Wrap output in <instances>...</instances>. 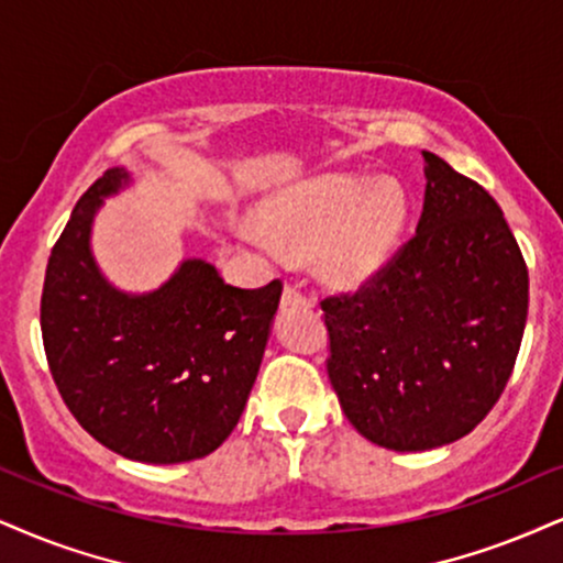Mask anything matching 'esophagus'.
<instances>
[{
  "instance_id": "34e87169",
  "label": "esophagus",
  "mask_w": 563,
  "mask_h": 563,
  "mask_svg": "<svg viewBox=\"0 0 563 563\" xmlns=\"http://www.w3.org/2000/svg\"><path fill=\"white\" fill-rule=\"evenodd\" d=\"M310 300L300 292V287L295 284H287L282 292V308H308Z\"/></svg>"
}]
</instances>
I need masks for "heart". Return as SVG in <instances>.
<instances>
[{"label":"heart","instance_id":"obj_1","mask_svg":"<svg viewBox=\"0 0 563 563\" xmlns=\"http://www.w3.org/2000/svg\"><path fill=\"white\" fill-rule=\"evenodd\" d=\"M409 217L399 185L360 175H325L295 185L263 206V224L242 229L268 258L284 247L316 253L323 279L339 287H360L376 279L405 238Z\"/></svg>","mask_w":563,"mask_h":563}]
</instances>
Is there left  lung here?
Instances as JSON below:
<instances>
[{
    "instance_id": "left-lung-1",
    "label": "left lung",
    "mask_w": 563,
    "mask_h": 563,
    "mask_svg": "<svg viewBox=\"0 0 563 563\" xmlns=\"http://www.w3.org/2000/svg\"><path fill=\"white\" fill-rule=\"evenodd\" d=\"M418 232L355 295L321 300L325 371L346 420L394 451H428L483 422L515 371L527 266L501 208L430 151Z\"/></svg>"
}]
</instances>
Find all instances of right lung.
<instances>
[{
  "mask_svg": "<svg viewBox=\"0 0 563 563\" xmlns=\"http://www.w3.org/2000/svg\"><path fill=\"white\" fill-rule=\"evenodd\" d=\"M130 185L109 169L82 192L52 247L41 334L62 399L96 441L148 464L200 460L238 426L258 376L282 282L224 284L187 258L154 292L128 295L103 279L90 224L103 198Z\"/></svg>",
  "mask_w": 563,
  "mask_h": 563,
  "instance_id": "1",
  "label": "right lung"
}]
</instances>
